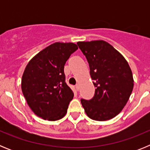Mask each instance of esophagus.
<instances>
[{"label":"esophagus","mask_w":150,"mask_h":150,"mask_svg":"<svg viewBox=\"0 0 150 150\" xmlns=\"http://www.w3.org/2000/svg\"><path fill=\"white\" fill-rule=\"evenodd\" d=\"M76 91H79V84L76 85Z\"/></svg>","instance_id":"obj_1"}]
</instances>
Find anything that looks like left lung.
Segmentation results:
<instances>
[{
  "label": "left lung",
  "instance_id": "8db88e82",
  "mask_svg": "<svg viewBox=\"0 0 150 150\" xmlns=\"http://www.w3.org/2000/svg\"><path fill=\"white\" fill-rule=\"evenodd\" d=\"M86 56L95 87L94 97L81 99L87 116L106 121L117 116L127 104L134 87L132 70L121 54L104 40L78 42Z\"/></svg>",
  "mask_w": 150,
  "mask_h": 150
}]
</instances>
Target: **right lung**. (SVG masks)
<instances>
[{
  "instance_id": "add662e5",
  "label": "right lung",
  "mask_w": 150,
  "mask_h": 150,
  "mask_svg": "<svg viewBox=\"0 0 150 150\" xmlns=\"http://www.w3.org/2000/svg\"><path fill=\"white\" fill-rule=\"evenodd\" d=\"M77 49L75 43L57 42L37 54L25 69L22 93L31 110L43 120L65 116L74 92L65 83L64 67Z\"/></svg>"
}]
</instances>
